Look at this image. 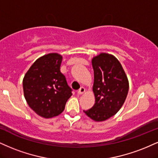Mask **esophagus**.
I'll use <instances>...</instances> for the list:
<instances>
[{"mask_svg": "<svg viewBox=\"0 0 158 158\" xmlns=\"http://www.w3.org/2000/svg\"><path fill=\"white\" fill-rule=\"evenodd\" d=\"M85 92V87H81V88L79 89V90L77 91V94H79V95H81V94H84Z\"/></svg>", "mask_w": 158, "mask_h": 158, "instance_id": "obj_1", "label": "esophagus"}]
</instances>
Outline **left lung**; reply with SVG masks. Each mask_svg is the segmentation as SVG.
Returning a JSON list of instances; mask_svg holds the SVG:
<instances>
[{
	"label": "left lung",
	"mask_w": 158,
	"mask_h": 158,
	"mask_svg": "<svg viewBox=\"0 0 158 158\" xmlns=\"http://www.w3.org/2000/svg\"><path fill=\"white\" fill-rule=\"evenodd\" d=\"M95 104L84 113L95 121H104L121 109L129 90V81L120 62L113 55L101 53L92 59Z\"/></svg>",
	"instance_id": "8db88e82"
}]
</instances>
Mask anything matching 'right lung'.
<instances>
[{"mask_svg": "<svg viewBox=\"0 0 158 158\" xmlns=\"http://www.w3.org/2000/svg\"><path fill=\"white\" fill-rule=\"evenodd\" d=\"M62 60V56L57 53L38 58L23 80L24 96L28 106L45 118L62 113L72 96V89L60 71Z\"/></svg>", "mask_w": 158, "mask_h": 158, "instance_id": "right-lung-1", "label": "right lung"}]
</instances>
